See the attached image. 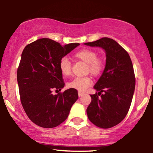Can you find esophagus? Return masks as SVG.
Returning a JSON list of instances; mask_svg holds the SVG:
<instances>
[{
    "label": "esophagus",
    "instance_id": "1",
    "mask_svg": "<svg viewBox=\"0 0 153 153\" xmlns=\"http://www.w3.org/2000/svg\"><path fill=\"white\" fill-rule=\"evenodd\" d=\"M83 95H84V93L80 92V91H78V96H79V97H80V96H83Z\"/></svg>",
    "mask_w": 153,
    "mask_h": 153
}]
</instances>
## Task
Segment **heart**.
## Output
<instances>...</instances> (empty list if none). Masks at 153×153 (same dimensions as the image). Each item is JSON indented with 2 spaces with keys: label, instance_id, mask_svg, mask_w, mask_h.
Instances as JSON below:
<instances>
[{
  "label": "heart",
  "instance_id": "1",
  "mask_svg": "<svg viewBox=\"0 0 153 153\" xmlns=\"http://www.w3.org/2000/svg\"><path fill=\"white\" fill-rule=\"evenodd\" d=\"M75 57L86 62L88 64V71L92 75H99L103 69V62L102 59L97 57V53L94 50L90 49H84L75 54ZM59 68L61 73L65 76L71 74L72 64L69 59L63 57L59 62ZM92 80L89 76L76 77L68 83V86L71 88L76 89L79 91H85L92 84Z\"/></svg>",
  "mask_w": 153,
  "mask_h": 153
}]
</instances>
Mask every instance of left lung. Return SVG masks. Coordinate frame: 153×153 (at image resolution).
Segmentation results:
<instances>
[{
	"mask_svg": "<svg viewBox=\"0 0 153 153\" xmlns=\"http://www.w3.org/2000/svg\"><path fill=\"white\" fill-rule=\"evenodd\" d=\"M84 45L101 47L106 52L104 71L94 87L99 93L91 95L86 111L93 124L108 129L119 124L129 111L135 88L132 62L127 51L112 39L103 37Z\"/></svg>",
	"mask_w": 153,
	"mask_h": 153,
	"instance_id": "8db88e82",
	"label": "left lung"
}]
</instances>
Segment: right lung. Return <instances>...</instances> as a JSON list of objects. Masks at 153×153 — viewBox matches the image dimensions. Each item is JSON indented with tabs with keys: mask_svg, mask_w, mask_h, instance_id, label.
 <instances>
[{
	"mask_svg": "<svg viewBox=\"0 0 153 153\" xmlns=\"http://www.w3.org/2000/svg\"><path fill=\"white\" fill-rule=\"evenodd\" d=\"M80 44L62 46L48 38H42L26 45L23 50L17 70L21 102L26 115L35 124L44 128L57 127L68 118L78 99L74 88L60 91L65 82L59 68L62 57Z\"/></svg>",
	"mask_w": 153,
	"mask_h": 153,
	"instance_id": "obj_1",
	"label": "right lung"
}]
</instances>
